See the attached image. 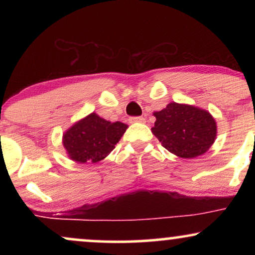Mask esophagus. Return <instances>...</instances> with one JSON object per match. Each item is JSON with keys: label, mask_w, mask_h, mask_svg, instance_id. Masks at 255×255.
I'll list each match as a JSON object with an SVG mask.
<instances>
[{"label": "esophagus", "mask_w": 255, "mask_h": 255, "mask_svg": "<svg viewBox=\"0 0 255 255\" xmlns=\"http://www.w3.org/2000/svg\"><path fill=\"white\" fill-rule=\"evenodd\" d=\"M130 123H145V117L142 116H134L130 117Z\"/></svg>", "instance_id": "esophagus-1"}]
</instances>
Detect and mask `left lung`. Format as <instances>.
Instances as JSON below:
<instances>
[{
    "mask_svg": "<svg viewBox=\"0 0 255 255\" xmlns=\"http://www.w3.org/2000/svg\"><path fill=\"white\" fill-rule=\"evenodd\" d=\"M153 115L156 121L152 132L163 147L180 158H196L214 144L217 127L208 111L173 102Z\"/></svg>",
    "mask_w": 255,
    "mask_h": 255,
    "instance_id": "obj_1",
    "label": "left lung"
}]
</instances>
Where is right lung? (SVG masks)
Returning <instances> with one entry per match:
<instances>
[{"mask_svg": "<svg viewBox=\"0 0 255 255\" xmlns=\"http://www.w3.org/2000/svg\"><path fill=\"white\" fill-rule=\"evenodd\" d=\"M127 128V124L111 123L93 113L66 132L64 146L74 161L95 163L113 151Z\"/></svg>", "mask_w": 255, "mask_h": 255, "instance_id": "right-lung-1", "label": "right lung"}]
</instances>
